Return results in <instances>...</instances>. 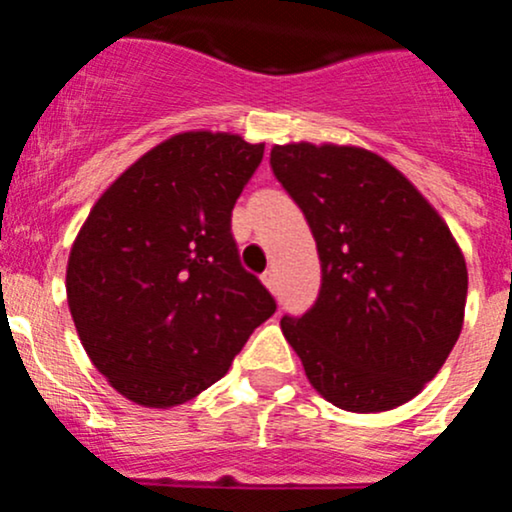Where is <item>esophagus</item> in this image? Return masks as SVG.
Returning <instances> with one entry per match:
<instances>
[{"instance_id": "34e87169", "label": "esophagus", "mask_w": 512, "mask_h": 512, "mask_svg": "<svg viewBox=\"0 0 512 512\" xmlns=\"http://www.w3.org/2000/svg\"><path fill=\"white\" fill-rule=\"evenodd\" d=\"M261 281H263V286L268 288V291H273V293H276V288H278V278H276V271H273V268H271V271H266V273H263V276H261Z\"/></svg>"}]
</instances>
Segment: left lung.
<instances>
[{
    "label": "left lung",
    "mask_w": 512,
    "mask_h": 512,
    "mask_svg": "<svg viewBox=\"0 0 512 512\" xmlns=\"http://www.w3.org/2000/svg\"><path fill=\"white\" fill-rule=\"evenodd\" d=\"M271 170L308 219L320 293L281 330L315 392L345 412L402 407L444 367L466 310L468 271L429 199L355 145H273Z\"/></svg>",
    "instance_id": "obj_1"
}]
</instances>
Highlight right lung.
I'll return each instance as SVG.
<instances>
[{"label":"right lung","instance_id":"right-lung-1","mask_svg":"<svg viewBox=\"0 0 512 512\" xmlns=\"http://www.w3.org/2000/svg\"><path fill=\"white\" fill-rule=\"evenodd\" d=\"M261 160L263 142L241 135H172L83 221L68 254V308L83 350L130 402L194 399L276 313L231 236V209Z\"/></svg>","mask_w":512,"mask_h":512}]
</instances>
